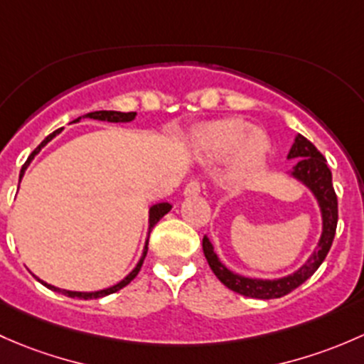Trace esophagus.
Segmentation results:
<instances>
[{"label":"esophagus","instance_id":"obj_1","mask_svg":"<svg viewBox=\"0 0 364 364\" xmlns=\"http://www.w3.org/2000/svg\"><path fill=\"white\" fill-rule=\"evenodd\" d=\"M200 193H201V182L196 181V178L187 183L186 189H183V194H186V196H196V194Z\"/></svg>","mask_w":364,"mask_h":364}]
</instances>
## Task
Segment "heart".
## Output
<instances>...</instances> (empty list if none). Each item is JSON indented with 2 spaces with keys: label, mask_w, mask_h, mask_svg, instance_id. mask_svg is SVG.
Instances as JSON below:
<instances>
[{
  "label": "heart",
  "mask_w": 364,
  "mask_h": 364,
  "mask_svg": "<svg viewBox=\"0 0 364 364\" xmlns=\"http://www.w3.org/2000/svg\"><path fill=\"white\" fill-rule=\"evenodd\" d=\"M198 147L210 161L231 156V171L237 181L252 177L264 163L268 138L257 127H249L242 119H217L207 122L198 133Z\"/></svg>",
  "instance_id": "obj_1"
}]
</instances>
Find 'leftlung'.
<instances>
[{"label": "left lung", "mask_w": 364, "mask_h": 364, "mask_svg": "<svg viewBox=\"0 0 364 364\" xmlns=\"http://www.w3.org/2000/svg\"><path fill=\"white\" fill-rule=\"evenodd\" d=\"M289 159L298 157V164L293 168V177L298 178L316 194L317 201L322 212V235L317 245L316 252L310 256L298 272L293 275H287L284 279L277 280H259V279H249V277H242L238 273H233L228 269L226 266L219 261L217 254L213 252V247L207 237H203V252L207 257L210 268L215 273L217 279L228 287V289L235 291V293L249 296V298H259V299H272V298H282V296L289 294L296 287L301 286L306 279L317 272V268L322 264V261L328 256L329 249H331L333 238H335L336 223H338V200H336V193L333 189L331 171H329L328 164H326L324 156L316 149V145L305 136L298 134L294 140V145L289 151Z\"/></svg>", "instance_id": "1"}]
</instances>
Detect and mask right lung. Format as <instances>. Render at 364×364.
Returning <instances> with one entry per match:
<instances>
[{
    "mask_svg": "<svg viewBox=\"0 0 364 364\" xmlns=\"http://www.w3.org/2000/svg\"><path fill=\"white\" fill-rule=\"evenodd\" d=\"M134 115H136V112H114V110H98V112H91V114H87V115H84V117H89V119H96V121H108V122H129V121H133L134 119ZM75 121H80V117L78 119H75ZM59 133V129L58 131H54V133L52 134H48L47 138H45V140L42 141V144L38 145V147L35 149V151L31 152V156L28 157V161H26L24 163V166H22V170H21V175H18V178H22V175H24V171H26V168H28V164L31 163V159L33 157H35L36 154H38L40 152V149L43 147L45 144H47V141H50L52 138L55 136V134ZM170 208H171V205L170 203H157V205H154V207L151 208V219H149V223H151V226H149V230H152V228L156 226L157 223H159V219L163 215H166L168 212H170ZM147 249H149V240H147V243H145V250H144V256H141V259L138 261V264H136V268L133 269V272L129 273V275L126 277L124 280H121V282L119 284H115V286H112V287H108V289H103V291H95V293H77V291H63V289H58V287H54V286H50V284H45V282H42V280H40V282L43 284L45 287H48V289H52V291H58V293H63L65 296H70V298H82V299H96V298H103V296H108V294H112V293H117L119 289H122V287H126L127 284L131 282V280L134 279V277L138 275V272H140V268H141V264H144V259H145V256H147Z\"/></svg>",
    "mask_w": 364,
    "mask_h": 364,
    "instance_id": "right-lung-1",
    "label": "right lung"
}]
</instances>
